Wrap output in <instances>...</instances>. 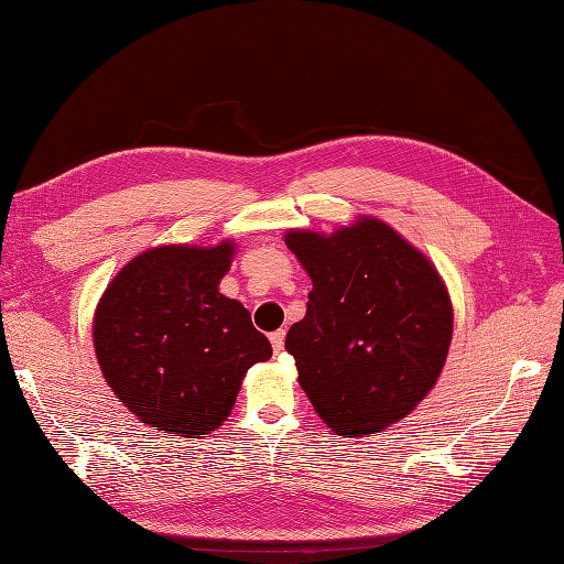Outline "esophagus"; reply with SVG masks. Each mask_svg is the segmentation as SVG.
<instances>
[{"label":"esophagus","instance_id":"esophagus-1","mask_svg":"<svg viewBox=\"0 0 564 564\" xmlns=\"http://www.w3.org/2000/svg\"><path fill=\"white\" fill-rule=\"evenodd\" d=\"M284 336H286V332H284V329H278V332H272V334H270L272 350H275V352H282V348H284Z\"/></svg>","mask_w":564,"mask_h":564}]
</instances>
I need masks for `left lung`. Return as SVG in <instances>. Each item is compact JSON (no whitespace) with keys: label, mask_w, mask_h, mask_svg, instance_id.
Returning a JSON list of instances; mask_svg holds the SVG:
<instances>
[{"label":"left lung","mask_w":564,"mask_h":564,"mask_svg":"<svg viewBox=\"0 0 564 564\" xmlns=\"http://www.w3.org/2000/svg\"><path fill=\"white\" fill-rule=\"evenodd\" d=\"M308 270L305 317L286 334L299 383L338 435L381 433L429 395L452 340V301L421 251L377 218L332 237L292 230Z\"/></svg>","instance_id":"1"}]
</instances>
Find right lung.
<instances>
[{
    "mask_svg": "<svg viewBox=\"0 0 564 564\" xmlns=\"http://www.w3.org/2000/svg\"><path fill=\"white\" fill-rule=\"evenodd\" d=\"M235 247H158L117 272L98 303L94 346L124 406L155 431L207 435L226 421L270 340L218 292Z\"/></svg>",
    "mask_w": 564,
    "mask_h": 564,
    "instance_id": "obj_1",
    "label": "right lung"
}]
</instances>
